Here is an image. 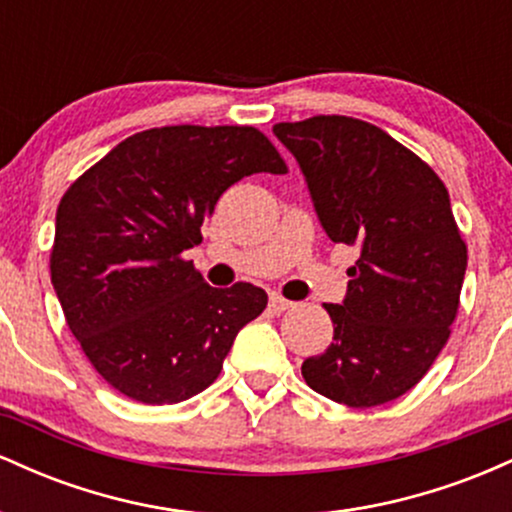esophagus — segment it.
<instances>
[{"mask_svg": "<svg viewBox=\"0 0 512 512\" xmlns=\"http://www.w3.org/2000/svg\"><path fill=\"white\" fill-rule=\"evenodd\" d=\"M289 308H293V303L286 301V298H281V296L269 298V310H272V313H286Z\"/></svg>", "mask_w": 512, "mask_h": 512, "instance_id": "obj_1", "label": "esophagus"}]
</instances>
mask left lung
<instances>
[{"mask_svg":"<svg viewBox=\"0 0 512 512\" xmlns=\"http://www.w3.org/2000/svg\"><path fill=\"white\" fill-rule=\"evenodd\" d=\"M317 219L334 243L361 250L342 305L327 303L334 337L303 361L315 392L378 407L419 383L450 339L467 245L436 170L370 122L315 115L279 122Z\"/></svg>","mask_w":512,"mask_h":512,"instance_id":"obj_1","label":"left lung"}]
</instances>
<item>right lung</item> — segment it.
<instances>
[{"instance_id":"1","label":"right lung","mask_w":512,"mask_h":512,"mask_svg":"<svg viewBox=\"0 0 512 512\" xmlns=\"http://www.w3.org/2000/svg\"><path fill=\"white\" fill-rule=\"evenodd\" d=\"M255 127L173 125L132 134L57 207L50 276L69 330L108 385L178 404L219 378L236 334L267 308L252 284L214 289L182 252L245 175L286 173Z\"/></svg>"}]
</instances>
